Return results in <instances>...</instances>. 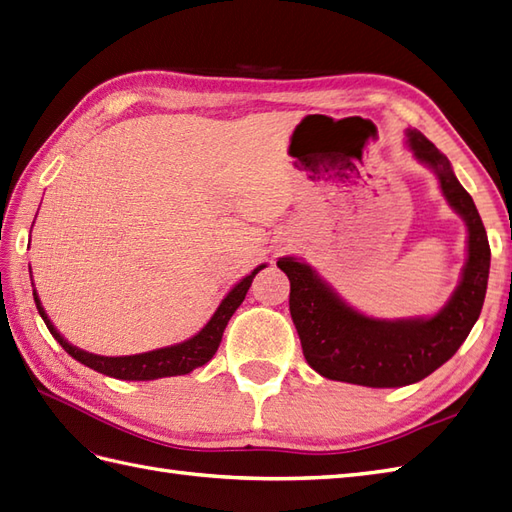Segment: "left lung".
<instances>
[{"label":"left lung","mask_w":512,"mask_h":512,"mask_svg":"<svg viewBox=\"0 0 512 512\" xmlns=\"http://www.w3.org/2000/svg\"><path fill=\"white\" fill-rule=\"evenodd\" d=\"M406 135L414 157L434 170L449 207L467 224V264L458 288L438 314L379 320L355 312L312 266L281 257L277 266L290 279V314L305 360L316 373L336 382L368 388L421 382L460 349L484 305L491 248L480 213L445 154L419 130Z\"/></svg>","instance_id":"obj_1"}]
</instances>
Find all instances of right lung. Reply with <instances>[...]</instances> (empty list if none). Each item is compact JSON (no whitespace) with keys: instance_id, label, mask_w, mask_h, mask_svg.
<instances>
[{"instance_id":"obj_1","label":"right lung","mask_w":512,"mask_h":512,"mask_svg":"<svg viewBox=\"0 0 512 512\" xmlns=\"http://www.w3.org/2000/svg\"><path fill=\"white\" fill-rule=\"evenodd\" d=\"M261 268H266V264L257 266L251 275L233 285V290L224 296L222 303L218 305V310L213 312V316L209 318V323L202 327L196 336H192L181 344H172V347H163V349L139 353V355H120V358L95 355V353L74 347V344H69L61 336V331L52 325V320L47 318L43 305L39 301L37 290H34L32 294H34V303H37V310L43 318V323L47 325V329H50V334L58 342H61V347L71 355V358L93 368V371L115 377V379H128V382H150V379H159V377H174V375L192 373L194 368L207 364L213 355H216L224 329H227V323L235 314L237 307L242 305L248 288H251V283Z\"/></svg>"}]
</instances>
